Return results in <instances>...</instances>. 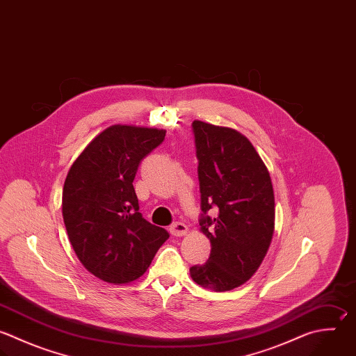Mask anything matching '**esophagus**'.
I'll return each instance as SVG.
<instances>
[{"mask_svg":"<svg viewBox=\"0 0 356 356\" xmlns=\"http://www.w3.org/2000/svg\"><path fill=\"white\" fill-rule=\"evenodd\" d=\"M170 232L174 236H184L188 232V227L184 222H175L170 227Z\"/></svg>","mask_w":356,"mask_h":356,"instance_id":"34e87169","label":"esophagus"}]
</instances>
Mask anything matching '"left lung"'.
Listing matches in <instances>:
<instances>
[{
	"label": "left lung",
	"mask_w": 356,
	"mask_h": 356,
	"mask_svg": "<svg viewBox=\"0 0 356 356\" xmlns=\"http://www.w3.org/2000/svg\"><path fill=\"white\" fill-rule=\"evenodd\" d=\"M199 160L200 229L210 239L204 264L192 280L216 292L245 284L261 264L274 234V191L267 167L246 136L203 121L192 124ZM218 209L211 219L207 211Z\"/></svg>",
	"instance_id": "left-lung-1"
}]
</instances>
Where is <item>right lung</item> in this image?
Instances as JSON below:
<instances>
[{
  "instance_id": "obj_1",
  "label": "right lung",
  "mask_w": 356,
  "mask_h": 356,
  "mask_svg": "<svg viewBox=\"0 0 356 356\" xmlns=\"http://www.w3.org/2000/svg\"><path fill=\"white\" fill-rule=\"evenodd\" d=\"M164 129L111 125L71 165L63 191L70 242L88 271L110 284L145 274L170 234L139 213L134 179Z\"/></svg>"
}]
</instances>
